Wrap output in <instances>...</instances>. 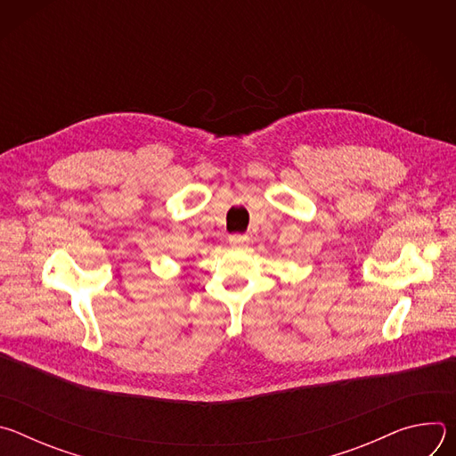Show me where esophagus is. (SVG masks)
Segmentation results:
<instances>
[{"label": "esophagus", "instance_id": "34e87169", "mask_svg": "<svg viewBox=\"0 0 456 456\" xmlns=\"http://www.w3.org/2000/svg\"><path fill=\"white\" fill-rule=\"evenodd\" d=\"M248 236L247 234H231L229 236V243L232 245V247H236V248H243V247H247L248 245Z\"/></svg>", "mask_w": 456, "mask_h": 456}]
</instances>
